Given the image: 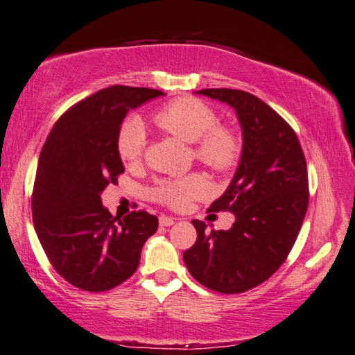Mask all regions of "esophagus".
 Wrapping results in <instances>:
<instances>
[{
    "label": "esophagus",
    "instance_id": "34e87169",
    "mask_svg": "<svg viewBox=\"0 0 355 355\" xmlns=\"http://www.w3.org/2000/svg\"><path fill=\"white\" fill-rule=\"evenodd\" d=\"M159 223H161V227H171L175 223V218L172 217H167V216H161L159 217Z\"/></svg>",
    "mask_w": 355,
    "mask_h": 355
}]
</instances>
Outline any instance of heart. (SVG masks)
Segmentation results:
<instances>
[{"instance_id": "1", "label": "heart", "mask_w": 355, "mask_h": 355, "mask_svg": "<svg viewBox=\"0 0 355 355\" xmlns=\"http://www.w3.org/2000/svg\"><path fill=\"white\" fill-rule=\"evenodd\" d=\"M216 121L214 109L194 98L173 99L151 116V122L159 130L191 143L193 156L198 162L214 172L225 173L238 164L241 143L232 127ZM146 144V128L138 119H128L119 128L117 154L125 166L141 161ZM207 191L206 177L194 172L184 177L159 180L151 189V198L167 207L183 209L206 196Z\"/></svg>"}]
</instances>
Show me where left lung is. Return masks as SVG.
Here are the masks:
<instances>
[{"label": "left lung", "mask_w": 355, "mask_h": 355, "mask_svg": "<svg viewBox=\"0 0 355 355\" xmlns=\"http://www.w3.org/2000/svg\"><path fill=\"white\" fill-rule=\"evenodd\" d=\"M198 93L234 107L244 141L232 183L207 211L236 220L227 232L193 220L198 239L183 261L202 286L239 294L270 278L291 252L309 206L307 164L296 132L262 99L232 88Z\"/></svg>", "instance_id": "1"}]
</instances>
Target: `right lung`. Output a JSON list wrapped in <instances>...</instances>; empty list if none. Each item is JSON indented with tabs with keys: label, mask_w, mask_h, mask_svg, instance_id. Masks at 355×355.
<instances>
[{
	"label": "right lung",
	"mask_w": 355,
	"mask_h": 355,
	"mask_svg": "<svg viewBox=\"0 0 355 355\" xmlns=\"http://www.w3.org/2000/svg\"><path fill=\"white\" fill-rule=\"evenodd\" d=\"M161 94L123 85L99 89L58 119L40 153L35 232L54 270L83 291H107L132 277L143 244L157 230V217L146 211L112 217L99 194L123 173L117 154L123 119Z\"/></svg>",
	"instance_id": "add662e5"
}]
</instances>
